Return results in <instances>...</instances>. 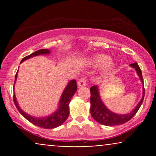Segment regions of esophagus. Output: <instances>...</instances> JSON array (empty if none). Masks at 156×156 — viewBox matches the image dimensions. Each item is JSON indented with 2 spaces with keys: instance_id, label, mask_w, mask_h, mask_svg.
<instances>
[{
  "instance_id": "1",
  "label": "esophagus",
  "mask_w": 156,
  "mask_h": 156,
  "mask_svg": "<svg viewBox=\"0 0 156 156\" xmlns=\"http://www.w3.org/2000/svg\"><path fill=\"white\" fill-rule=\"evenodd\" d=\"M78 85L79 86V87H85V86L87 85V80H86V78H82L78 80Z\"/></svg>"
}]
</instances>
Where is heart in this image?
<instances>
[{
	"mask_svg": "<svg viewBox=\"0 0 156 156\" xmlns=\"http://www.w3.org/2000/svg\"><path fill=\"white\" fill-rule=\"evenodd\" d=\"M109 57L106 55L99 54L97 55L94 57H93L90 60V64L95 67H102L103 66V72L107 73L110 72L111 70L114 68V64L112 61H109Z\"/></svg>",
	"mask_w": 156,
	"mask_h": 156,
	"instance_id": "b5f03b06",
	"label": "heart"
}]
</instances>
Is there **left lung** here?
Listing matches in <instances>:
<instances>
[{
    "instance_id": "1",
    "label": "left lung",
    "mask_w": 156,
    "mask_h": 156,
    "mask_svg": "<svg viewBox=\"0 0 156 156\" xmlns=\"http://www.w3.org/2000/svg\"><path fill=\"white\" fill-rule=\"evenodd\" d=\"M130 66L131 67L134 68L136 71L138 76L140 78L141 83L144 84V80L142 78V73L140 67H139L136 62L133 64H130ZM91 97H90V103H91V108L90 112L91 115L93 117L94 120H96L98 122L101 123L103 125L106 126H113V125H122L129 121L132 117L136 114L140 106L142 104L144 98V87L143 85V94L142 98L141 101L138 103L135 108L132 112L126 114H118L115 113L111 112L109 109L106 108V106L103 104V103L101 101V98L100 97L99 90H98V86H93L90 88Z\"/></svg>"
}]
</instances>
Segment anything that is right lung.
<instances>
[{
	"label": "right lung",
	"mask_w": 156,
	"mask_h": 156,
	"mask_svg": "<svg viewBox=\"0 0 156 156\" xmlns=\"http://www.w3.org/2000/svg\"><path fill=\"white\" fill-rule=\"evenodd\" d=\"M50 53V50L47 49H41L39 51L34 52V53H31V54L27 55V56L24 57L21 61L20 63L26 61L28 58H32L34 56H37L39 55H47ZM17 73L15 75V83L17 80ZM14 88H15V85H14ZM77 91V83L76 80H71L68 83V84L64 89L63 93H62V96H61L59 104H58V108L56 111L53 114H50V115L44 117H34L33 116L29 115V114H26V112L20 108L17 103V99H16V96L14 93L13 100L14 103H15L16 108L19 111V112L28 121L31 122L32 124L37 125V126L40 127L42 128H46V129H52V128H57V127L60 126L62 125L67 117H69V103H70L71 99H72L73 96Z\"/></svg>",
	"instance_id": "right-lung-1"
}]
</instances>
